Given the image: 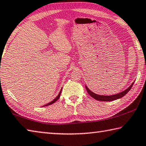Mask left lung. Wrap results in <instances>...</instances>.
Returning <instances> with one entry per match:
<instances>
[{"instance_id": "1", "label": "left lung", "mask_w": 146, "mask_h": 146, "mask_svg": "<svg viewBox=\"0 0 146 146\" xmlns=\"http://www.w3.org/2000/svg\"><path fill=\"white\" fill-rule=\"evenodd\" d=\"M133 84H134V82L131 84V86H129L128 89L124 90V91H123V92H119V93H117L116 94L110 95V96H104V95H99V94H95L93 92H92L86 86V88L87 92H88V94L95 100H98V101H102V102H110V101L117 100V99L121 98L122 97H123L124 95H126L129 91V90L131 89L132 86H133Z\"/></svg>"}]
</instances>
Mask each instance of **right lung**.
<instances>
[{"label": "right lung", "mask_w": 146, "mask_h": 146, "mask_svg": "<svg viewBox=\"0 0 146 146\" xmlns=\"http://www.w3.org/2000/svg\"><path fill=\"white\" fill-rule=\"evenodd\" d=\"M61 92H62V89H61V90H60V91L59 92V94H58V96L55 98V99H54V100H52L51 102H50V103H47L46 105H44V106H43V107H45V106H48V105H52V104H53V103H54L55 102H56V101L59 98H60V93H61Z\"/></svg>", "instance_id": "obj_1"}]
</instances>
